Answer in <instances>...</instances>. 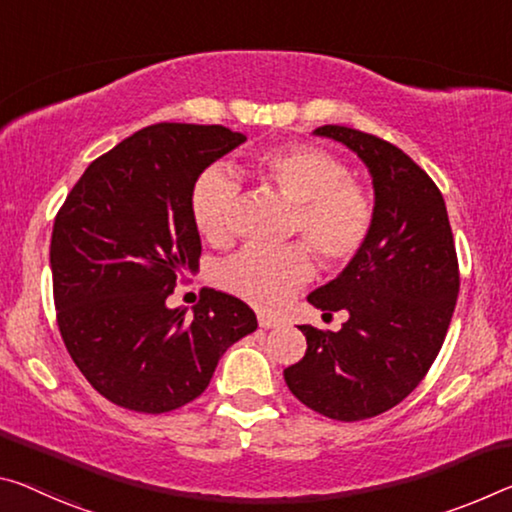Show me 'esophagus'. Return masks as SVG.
<instances>
[{
	"label": "esophagus",
	"mask_w": 512,
	"mask_h": 512,
	"mask_svg": "<svg viewBox=\"0 0 512 512\" xmlns=\"http://www.w3.org/2000/svg\"><path fill=\"white\" fill-rule=\"evenodd\" d=\"M257 321H259V328H275V326H280V321L273 319V316H269V314H259Z\"/></svg>",
	"instance_id": "34e87169"
}]
</instances>
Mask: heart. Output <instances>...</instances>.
Masks as SVG:
<instances>
[{"label":"heart","mask_w":512,"mask_h":512,"mask_svg":"<svg viewBox=\"0 0 512 512\" xmlns=\"http://www.w3.org/2000/svg\"><path fill=\"white\" fill-rule=\"evenodd\" d=\"M255 170L264 184L294 202L289 234L310 243L321 264L344 266L360 253L371 232L373 200L348 177L342 159L319 145L291 143L259 154ZM239 193V177L227 166H212L198 177L191 216L202 237L214 243L230 237ZM312 271V255L303 243L280 250L248 248L223 264L221 282L250 305L278 310Z\"/></svg>","instance_id":"1"}]
</instances>
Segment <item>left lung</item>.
<instances>
[{
	"mask_svg": "<svg viewBox=\"0 0 512 512\" xmlns=\"http://www.w3.org/2000/svg\"><path fill=\"white\" fill-rule=\"evenodd\" d=\"M314 136L358 154L373 184V223L360 253L307 300L348 312L342 330L298 326L305 358L285 369L300 403L337 421L383 415L431 369L458 298V259L440 189L378 136L323 125Z\"/></svg>",
	"mask_w": 512,
	"mask_h": 512,
	"instance_id": "8db88e82",
	"label": "left lung"
}]
</instances>
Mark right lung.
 <instances>
[{"mask_svg":"<svg viewBox=\"0 0 512 512\" xmlns=\"http://www.w3.org/2000/svg\"><path fill=\"white\" fill-rule=\"evenodd\" d=\"M241 143L223 125H150L95 159L56 214L61 337L88 383L120 408L161 415L198 399L227 348L257 330L255 312L216 289H202L191 314L166 305L202 250L193 184Z\"/></svg>","mask_w":512,"mask_h":512,"instance_id":"add662e5","label":"right lung"}]
</instances>
